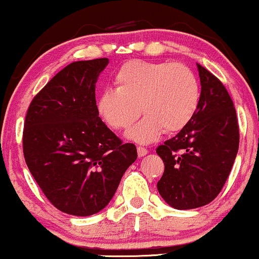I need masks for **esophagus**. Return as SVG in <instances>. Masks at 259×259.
Segmentation results:
<instances>
[{"label":"esophagus","mask_w":259,"mask_h":259,"mask_svg":"<svg viewBox=\"0 0 259 259\" xmlns=\"http://www.w3.org/2000/svg\"><path fill=\"white\" fill-rule=\"evenodd\" d=\"M147 153H148V151H147L146 148H145V147H141V146H139V147H138V154H139V157H144V156H146Z\"/></svg>","instance_id":"esophagus-1"}]
</instances>
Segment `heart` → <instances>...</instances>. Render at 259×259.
Wrapping results in <instances>:
<instances>
[{
  "instance_id": "heart-1",
  "label": "heart",
  "mask_w": 259,
  "mask_h": 259,
  "mask_svg": "<svg viewBox=\"0 0 259 259\" xmlns=\"http://www.w3.org/2000/svg\"><path fill=\"white\" fill-rule=\"evenodd\" d=\"M115 89H106L97 97V111L108 126L127 129L140 112L144 118L126 133V138L148 144L164 130L184 129L200 105V85L195 73L183 63L134 59L114 75Z\"/></svg>"
}]
</instances>
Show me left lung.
I'll use <instances>...</instances> for the list:
<instances>
[{
  "instance_id": "1",
  "label": "left lung",
  "mask_w": 259,
  "mask_h": 259,
  "mask_svg": "<svg viewBox=\"0 0 259 259\" xmlns=\"http://www.w3.org/2000/svg\"><path fill=\"white\" fill-rule=\"evenodd\" d=\"M197 70L201 96L195 117L156 150L164 163L157 189L175 209H194L214 200L239 150V125L230 95L206 68L197 64Z\"/></svg>"
}]
</instances>
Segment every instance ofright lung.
<instances>
[{"instance_id": "obj_1", "label": "right lung", "mask_w": 259, "mask_h": 259, "mask_svg": "<svg viewBox=\"0 0 259 259\" xmlns=\"http://www.w3.org/2000/svg\"><path fill=\"white\" fill-rule=\"evenodd\" d=\"M108 58L73 62L47 82L29 106L23 152L45 196L67 214L105 208L138 158L99 117L95 89Z\"/></svg>"}]
</instances>
